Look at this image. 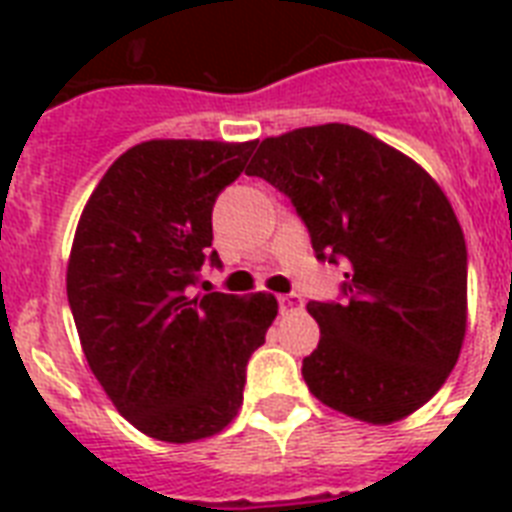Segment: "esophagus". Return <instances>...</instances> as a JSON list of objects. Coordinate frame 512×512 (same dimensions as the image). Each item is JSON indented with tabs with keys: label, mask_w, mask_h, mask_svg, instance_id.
Returning <instances> with one entry per match:
<instances>
[{
	"label": "esophagus",
	"mask_w": 512,
	"mask_h": 512,
	"mask_svg": "<svg viewBox=\"0 0 512 512\" xmlns=\"http://www.w3.org/2000/svg\"><path fill=\"white\" fill-rule=\"evenodd\" d=\"M279 308H281V313L300 311V308H303V297H300V295H279Z\"/></svg>",
	"instance_id": "obj_1"
}]
</instances>
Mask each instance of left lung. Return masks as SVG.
I'll return each mask as SVG.
<instances>
[{"mask_svg": "<svg viewBox=\"0 0 512 512\" xmlns=\"http://www.w3.org/2000/svg\"><path fill=\"white\" fill-rule=\"evenodd\" d=\"M247 175L287 193L319 260L345 257V303H308L321 340L305 385L353 420L390 425L436 396L468 327V249L441 185L350 124L265 138Z\"/></svg>", "mask_w": 512, "mask_h": 512, "instance_id": "1", "label": "left lung"}]
</instances>
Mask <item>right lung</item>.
<instances>
[{
	"mask_svg": "<svg viewBox=\"0 0 512 512\" xmlns=\"http://www.w3.org/2000/svg\"><path fill=\"white\" fill-rule=\"evenodd\" d=\"M257 140H146L124 151L84 204L66 271L84 358L140 433L191 444L244 401V369L279 313L276 297L188 295L212 252L217 193Z\"/></svg>",
	"mask_w": 512,
	"mask_h": 512,
	"instance_id": "add662e5",
	"label": "right lung"
}]
</instances>
